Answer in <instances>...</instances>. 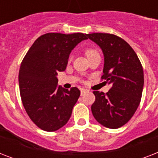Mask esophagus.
<instances>
[{
  "label": "esophagus",
  "instance_id": "34e87169",
  "mask_svg": "<svg viewBox=\"0 0 158 158\" xmlns=\"http://www.w3.org/2000/svg\"><path fill=\"white\" fill-rule=\"evenodd\" d=\"M87 92H88V90H87V89H81V96H83V95H84V94H85V93H87Z\"/></svg>",
  "mask_w": 158,
  "mask_h": 158
}]
</instances>
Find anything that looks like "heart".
I'll return each mask as SVG.
<instances>
[{
	"instance_id": "obj_1",
	"label": "heart",
	"mask_w": 158,
	"mask_h": 158,
	"mask_svg": "<svg viewBox=\"0 0 158 158\" xmlns=\"http://www.w3.org/2000/svg\"><path fill=\"white\" fill-rule=\"evenodd\" d=\"M85 54H86L87 57L89 58V57L93 56H94V55L98 54V52H97L95 49H93V48H88V49L85 51Z\"/></svg>"
}]
</instances>
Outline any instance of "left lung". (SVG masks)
I'll return each instance as SVG.
<instances>
[{
  "instance_id": "8db88e82",
  "label": "left lung",
  "mask_w": 158,
  "mask_h": 158,
  "mask_svg": "<svg viewBox=\"0 0 158 158\" xmlns=\"http://www.w3.org/2000/svg\"><path fill=\"white\" fill-rule=\"evenodd\" d=\"M102 49L104 56L102 79L111 84L106 94L94 91L91 110L95 120L109 129L129 121L140 103L143 89V69L133 48L122 38L109 33L86 34Z\"/></svg>"
}]
</instances>
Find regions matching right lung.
<instances>
[{
    "label": "right lung",
    "instance_id": "right-lung-1",
    "mask_svg": "<svg viewBox=\"0 0 158 158\" xmlns=\"http://www.w3.org/2000/svg\"><path fill=\"white\" fill-rule=\"evenodd\" d=\"M86 39L81 33H46L33 43L21 63L22 102L31 120L43 130H59L71 116L80 91L76 87L68 90L57 86V74L66 69L72 50Z\"/></svg>",
    "mask_w": 158,
    "mask_h": 158
}]
</instances>
